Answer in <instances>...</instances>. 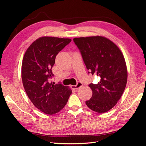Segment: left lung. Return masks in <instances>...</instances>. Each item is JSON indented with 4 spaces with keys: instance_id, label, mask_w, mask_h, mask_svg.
Here are the masks:
<instances>
[{
    "instance_id": "left-lung-1",
    "label": "left lung",
    "mask_w": 146,
    "mask_h": 146,
    "mask_svg": "<svg viewBox=\"0 0 146 146\" xmlns=\"http://www.w3.org/2000/svg\"><path fill=\"white\" fill-rule=\"evenodd\" d=\"M71 41L68 38L41 37L29 46L24 56L21 77L24 90L34 105L46 114L61 111L72 93L69 86L51 79L56 56Z\"/></svg>"
}]
</instances>
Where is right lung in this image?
Listing matches in <instances>:
<instances>
[{"label":"right lung","mask_w":146,"mask_h":146,"mask_svg":"<svg viewBox=\"0 0 146 146\" xmlns=\"http://www.w3.org/2000/svg\"><path fill=\"white\" fill-rule=\"evenodd\" d=\"M81 52L86 68L100 77L91 83L92 97L86 105L93 111L105 113L117 104L125 88L127 69L124 57L114 42L101 36L73 39Z\"/></svg>","instance_id":"obj_1"}]
</instances>
